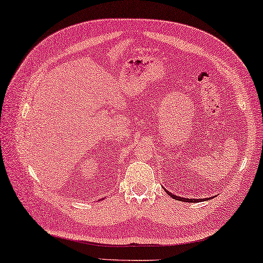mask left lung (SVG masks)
<instances>
[{"label":"left lung","instance_id":"left-lung-1","mask_svg":"<svg viewBox=\"0 0 263 263\" xmlns=\"http://www.w3.org/2000/svg\"><path fill=\"white\" fill-rule=\"evenodd\" d=\"M165 193L168 194L169 196H172L173 199H175V200H177V201H184V202H191V203H194V202H199V201H202V200H199V199H184V197H180V196H176V195H174V194H172L171 192H168V191H165ZM208 199H211V197H208ZM203 200H207V199H203Z\"/></svg>","mask_w":263,"mask_h":263}]
</instances>
